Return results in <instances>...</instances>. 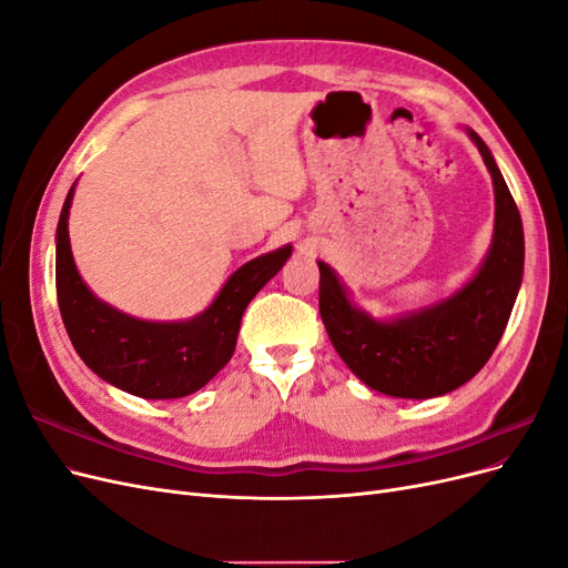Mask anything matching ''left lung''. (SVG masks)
<instances>
[{
  "mask_svg": "<svg viewBox=\"0 0 568 568\" xmlns=\"http://www.w3.org/2000/svg\"><path fill=\"white\" fill-rule=\"evenodd\" d=\"M495 189V230L484 265L450 298L374 320L320 265V315L336 353L359 382L393 398H436L467 384L500 343L524 277V227L490 149L467 128Z\"/></svg>",
  "mask_w": 568,
  "mask_h": 568,
  "instance_id": "obj_1",
  "label": "left lung"
}]
</instances>
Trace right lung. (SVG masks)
I'll use <instances>...</instances> for the list:
<instances>
[{
    "label": "right lung",
    "instance_id": "1",
    "mask_svg": "<svg viewBox=\"0 0 568 568\" xmlns=\"http://www.w3.org/2000/svg\"><path fill=\"white\" fill-rule=\"evenodd\" d=\"M68 192L57 227V296L73 348L101 379L149 400L184 398L230 363L246 305L288 261V244L239 267L215 301L192 320L146 322L99 301L73 261Z\"/></svg>",
    "mask_w": 568,
    "mask_h": 568
}]
</instances>
